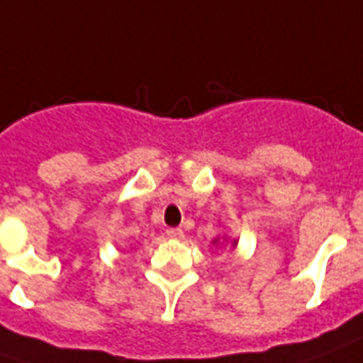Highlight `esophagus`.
Returning a JSON list of instances; mask_svg holds the SVG:
<instances>
[{
    "mask_svg": "<svg viewBox=\"0 0 363 363\" xmlns=\"http://www.w3.org/2000/svg\"><path fill=\"white\" fill-rule=\"evenodd\" d=\"M167 235H169L171 240H182V238H184V232H182L181 228H169V230H167Z\"/></svg>",
    "mask_w": 363,
    "mask_h": 363,
    "instance_id": "1",
    "label": "esophagus"
}]
</instances>
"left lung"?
Returning <instances> with one entry per match:
<instances>
[{
	"label": "left lung",
	"mask_w": 363,
	"mask_h": 363,
	"mask_svg": "<svg viewBox=\"0 0 363 363\" xmlns=\"http://www.w3.org/2000/svg\"><path fill=\"white\" fill-rule=\"evenodd\" d=\"M214 245H218V243H222V245H225V243H230V245H232V247H238V238H228V235H224V238H222V240H220V238H216V240H214Z\"/></svg>",
	"instance_id": "left-lung-1"
}]
</instances>
